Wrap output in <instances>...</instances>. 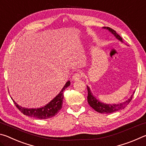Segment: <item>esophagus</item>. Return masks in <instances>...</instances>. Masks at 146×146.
Here are the masks:
<instances>
[{
    "instance_id": "esophagus-1",
    "label": "esophagus",
    "mask_w": 146,
    "mask_h": 146,
    "mask_svg": "<svg viewBox=\"0 0 146 146\" xmlns=\"http://www.w3.org/2000/svg\"><path fill=\"white\" fill-rule=\"evenodd\" d=\"M81 76H82V75H80V73H76L75 74H74L72 79H73V80H78L81 78Z\"/></svg>"
}]
</instances>
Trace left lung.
Listing matches in <instances>:
<instances>
[{"mask_svg": "<svg viewBox=\"0 0 146 146\" xmlns=\"http://www.w3.org/2000/svg\"><path fill=\"white\" fill-rule=\"evenodd\" d=\"M102 28L107 29V30H108L111 33H112L113 35L115 36L116 38L118 39L119 41L123 42L122 37H121L119 35L117 34V32H116L114 29L109 28V27H103ZM87 88H88V102L89 104H90V106L93 109H94L96 111L100 113H107V114H108V113H112L116 111H118L124 109L128 104H129L130 101L132 100L133 94H134L135 92V91H134L133 93V95H131V96L127 100H125L124 102H121L119 104H110L103 103L102 102H100V100L97 99L95 96L93 95V93L90 90V88L88 86H87Z\"/></svg>", "mask_w": 146, "mask_h": 146, "instance_id": "left-lung-1", "label": "left lung"}]
</instances>
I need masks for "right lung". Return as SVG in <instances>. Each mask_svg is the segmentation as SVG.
<instances>
[{"label": "right lung", "instance_id": "add662e5", "mask_svg": "<svg viewBox=\"0 0 146 146\" xmlns=\"http://www.w3.org/2000/svg\"><path fill=\"white\" fill-rule=\"evenodd\" d=\"M70 85V81L68 80L63 88L62 89L60 92L56 97L51 100L46 106L39 108H23L17 104L15 100L11 98L16 107L23 113L24 115L28 117L38 118V119H47L51 118L55 116L56 113L59 112L62 107V102L64 98V91Z\"/></svg>", "mask_w": 146, "mask_h": 146}]
</instances>
